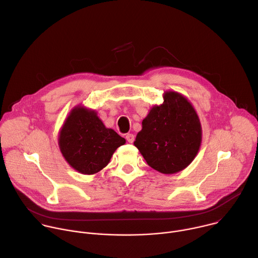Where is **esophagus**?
<instances>
[{
	"mask_svg": "<svg viewBox=\"0 0 258 258\" xmlns=\"http://www.w3.org/2000/svg\"><path fill=\"white\" fill-rule=\"evenodd\" d=\"M125 139H126V141H127L128 143H133V142L135 141V136H134L133 134H127V135L125 136Z\"/></svg>",
	"mask_w": 258,
	"mask_h": 258,
	"instance_id": "obj_1",
	"label": "esophagus"
}]
</instances>
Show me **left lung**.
Wrapping results in <instances>:
<instances>
[{"instance_id": "8db88e82", "label": "left lung", "mask_w": 258, "mask_h": 258, "mask_svg": "<svg viewBox=\"0 0 258 258\" xmlns=\"http://www.w3.org/2000/svg\"><path fill=\"white\" fill-rule=\"evenodd\" d=\"M202 142L199 116L181 94L166 91L163 103L153 106L143 121L134 145L153 169L172 174L196 157Z\"/></svg>"}]
</instances>
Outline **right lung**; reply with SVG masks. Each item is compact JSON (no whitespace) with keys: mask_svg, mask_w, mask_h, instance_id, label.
Here are the masks:
<instances>
[{"mask_svg":"<svg viewBox=\"0 0 258 258\" xmlns=\"http://www.w3.org/2000/svg\"><path fill=\"white\" fill-rule=\"evenodd\" d=\"M124 144L125 139L106 127L95 110L82 105L71 109L58 137L64 159L83 174L99 172Z\"/></svg>","mask_w":258,"mask_h":258,"instance_id":"add662e5","label":"right lung"}]
</instances>
